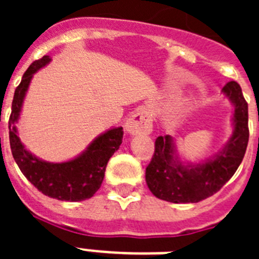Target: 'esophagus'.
<instances>
[{
    "label": "esophagus",
    "mask_w": 259,
    "mask_h": 259,
    "mask_svg": "<svg viewBox=\"0 0 259 259\" xmlns=\"http://www.w3.org/2000/svg\"><path fill=\"white\" fill-rule=\"evenodd\" d=\"M152 119H150L149 114L144 110H139V111L134 113L125 122V131L132 136H135V135H149L152 132Z\"/></svg>",
    "instance_id": "esophagus-1"
}]
</instances>
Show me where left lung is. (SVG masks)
Masks as SVG:
<instances>
[{
    "label": "left lung",
    "mask_w": 259,
    "mask_h": 259,
    "mask_svg": "<svg viewBox=\"0 0 259 259\" xmlns=\"http://www.w3.org/2000/svg\"><path fill=\"white\" fill-rule=\"evenodd\" d=\"M222 92L235 106L231 139L211 159L193 164L180 161L172 137H157L145 171L146 184L155 197L174 203L200 202L217 193L236 172L249 141L248 104L236 81L226 84Z\"/></svg>",
    "instance_id": "1"
}]
</instances>
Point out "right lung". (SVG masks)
Here are the masks:
<instances>
[{
  "mask_svg": "<svg viewBox=\"0 0 259 259\" xmlns=\"http://www.w3.org/2000/svg\"><path fill=\"white\" fill-rule=\"evenodd\" d=\"M49 62V56L33 62L15 89L9 119L11 153L23 175L45 196L61 201L88 200L101 187L107 162L122 144L123 128H111L100 135L79 157L62 163L45 162L28 152L18 137L15 123L19 119L32 76Z\"/></svg>",
  "mask_w": 259,
  "mask_h": 259,
  "instance_id": "add662e5",
  "label": "right lung"
}]
</instances>
